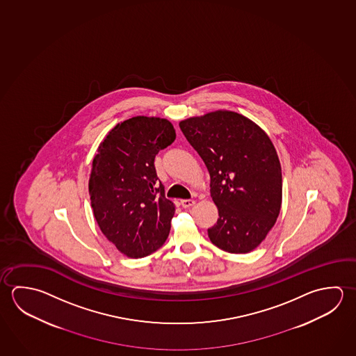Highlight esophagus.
<instances>
[{"instance_id": "34e87169", "label": "esophagus", "mask_w": 356, "mask_h": 356, "mask_svg": "<svg viewBox=\"0 0 356 356\" xmlns=\"http://www.w3.org/2000/svg\"><path fill=\"white\" fill-rule=\"evenodd\" d=\"M193 205H195V200H181V206L184 209H188V207Z\"/></svg>"}]
</instances>
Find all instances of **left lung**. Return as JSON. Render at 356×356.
<instances>
[{"label": "left lung", "instance_id": "1", "mask_svg": "<svg viewBox=\"0 0 356 356\" xmlns=\"http://www.w3.org/2000/svg\"><path fill=\"white\" fill-rule=\"evenodd\" d=\"M187 141L210 174L218 222L211 243L231 254L256 249L280 213L282 176L266 132L240 113L218 110L181 121Z\"/></svg>", "mask_w": 356, "mask_h": 356}]
</instances>
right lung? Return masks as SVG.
Masks as SVG:
<instances>
[{
  "label": "right lung",
  "mask_w": 356,
  "mask_h": 356,
  "mask_svg": "<svg viewBox=\"0 0 356 356\" xmlns=\"http://www.w3.org/2000/svg\"><path fill=\"white\" fill-rule=\"evenodd\" d=\"M166 119L136 116L118 124L99 146L88 193L102 234L124 255L138 259L169 236L175 205L165 197L155 156L175 141Z\"/></svg>",
  "instance_id": "1"
}]
</instances>
